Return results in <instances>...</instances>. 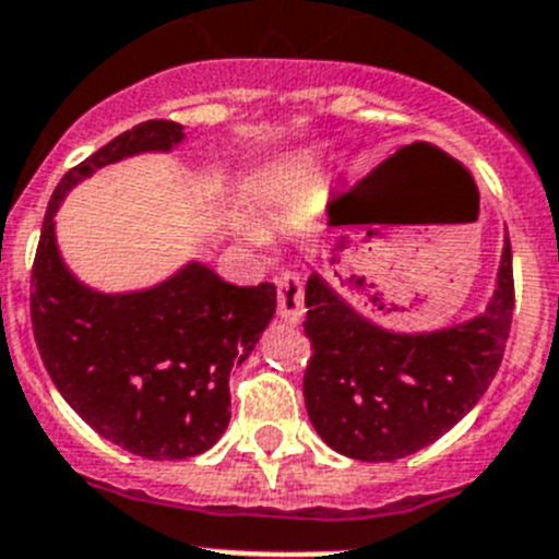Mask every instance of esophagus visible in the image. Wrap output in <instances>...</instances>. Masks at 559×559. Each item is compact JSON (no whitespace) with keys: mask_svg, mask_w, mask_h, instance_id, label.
<instances>
[{"mask_svg":"<svg viewBox=\"0 0 559 559\" xmlns=\"http://www.w3.org/2000/svg\"><path fill=\"white\" fill-rule=\"evenodd\" d=\"M278 286V314L284 322H300L304 320V278L295 270H286L275 278Z\"/></svg>","mask_w":559,"mask_h":559,"instance_id":"1","label":"esophagus"}]
</instances>
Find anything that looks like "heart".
<instances>
[{"mask_svg":"<svg viewBox=\"0 0 559 559\" xmlns=\"http://www.w3.org/2000/svg\"><path fill=\"white\" fill-rule=\"evenodd\" d=\"M248 237H250V239H259V237H255V234H253V231H248Z\"/></svg>","mask_w":559,"mask_h":559,"instance_id":"obj_1","label":"heart"}]
</instances>
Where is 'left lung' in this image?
<instances>
[{
  "label": "left lung",
  "mask_w": 559,
  "mask_h": 559,
  "mask_svg": "<svg viewBox=\"0 0 559 559\" xmlns=\"http://www.w3.org/2000/svg\"><path fill=\"white\" fill-rule=\"evenodd\" d=\"M513 250L504 239L485 314L432 333H394L353 311L311 275L304 397L322 441L356 461H397L438 441L477 405L504 356L513 322Z\"/></svg>",
  "instance_id": "left-lung-1"
}]
</instances>
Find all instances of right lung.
I'll return each mask as SVG.
<instances>
[{"instance_id":"obj_1","label":"right lung","mask_w":559,"mask_h":559,"mask_svg":"<svg viewBox=\"0 0 559 559\" xmlns=\"http://www.w3.org/2000/svg\"><path fill=\"white\" fill-rule=\"evenodd\" d=\"M181 138V123H138L68 170L46 209L29 278L35 342L62 400L98 436L148 461L195 457L226 432L228 374L273 320L275 286H234L192 262L154 289L102 295L62 264L55 212L93 170Z\"/></svg>"}]
</instances>
